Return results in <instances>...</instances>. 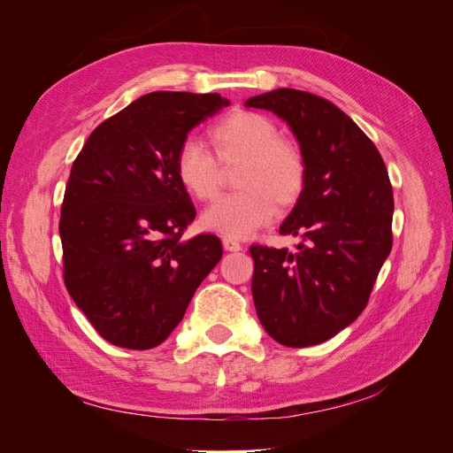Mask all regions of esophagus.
I'll return each instance as SVG.
<instances>
[{
	"label": "esophagus",
	"mask_w": 453,
	"mask_h": 453,
	"mask_svg": "<svg viewBox=\"0 0 453 453\" xmlns=\"http://www.w3.org/2000/svg\"><path fill=\"white\" fill-rule=\"evenodd\" d=\"M223 245L226 251H240L243 248V245L240 242H236L234 238H223Z\"/></svg>",
	"instance_id": "esophagus-1"
}]
</instances>
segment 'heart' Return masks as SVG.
<instances>
[{"label":"heart","instance_id":"1","mask_svg":"<svg viewBox=\"0 0 453 453\" xmlns=\"http://www.w3.org/2000/svg\"><path fill=\"white\" fill-rule=\"evenodd\" d=\"M215 157L202 143L187 140L173 160L175 177L187 195L213 200L221 188L222 166L240 164L234 195L219 198L202 213V226L228 238H248L266 226L278 208L287 210L308 183L306 157L293 140L280 135L270 117L232 109L210 128Z\"/></svg>","mask_w":453,"mask_h":453}]
</instances>
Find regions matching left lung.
<instances>
[{
	"label": "left lung",
	"mask_w": 453,
	"mask_h": 453,
	"mask_svg": "<svg viewBox=\"0 0 453 453\" xmlns=\"http://www.w3.org/2000/svg\"><path fill=\"white\" fill-rule=\"evenodd\" d=\"M248 107L287 120L308 162V183L280 234L296 251L251 245V291L258 321L283 346L333 338L366 308L393 245V187L372 140L333 102L276 88Z\"/></svg>",
	"instance_id": "obj_1"
}]
</instances>
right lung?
Segmentation results:
<instances>
[{
	"label": "right lung",
	"instance_id": "obj_1",
	"mask_svg": "<svg viewBox=\"0 0 453 453\" xmlns=\"http://www.w3.org/2000/svg\"><path fill=\"white\" fill-rule=\"evenodd\" d=\"M228 104L145 94L96 127L73 160L58 225L64 283L109 344H162L223 257L213 234L181 238L196 210L173 160L187 134Z\"/></svg>",
	"mask_w": 453,
	"mask_h": 453
}]
</instances>
